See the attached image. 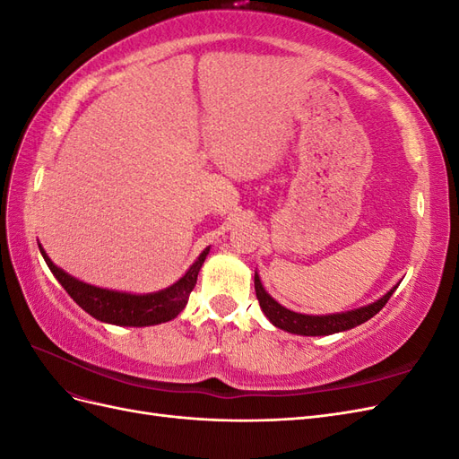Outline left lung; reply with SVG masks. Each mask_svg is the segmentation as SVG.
<instances>
[{
    "mask_svg": "<svg viewBox=\"0 0 459 459\" xmlns=\"http://www.w3.org/2000/svg\"><path fill=\"white\" fill-rule=\"evenodd\" d=\"M398 285H394L388 293H385L381 299L373 300L366 307H359L354 310H346V312H337V314H324V316H310V314H300L293 312L285 307H281L272 295H268V290L264 289L258 272H255V290H256V299L260 302V308L266 316L272 325L277 329H283L287 333H293V335H302V337H322V335H333V333H341V331H349L359 324L368 322L375 314H377L386 300L393 297Z\"/></svg>",
    "mask_w": 459,
    "mask_h": 459,
    "instance_id": "obj_1",
    "label": "left lung"
}]
</instances>
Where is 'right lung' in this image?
I'll use <instances>...</instances> for the list:
<instances>
[{
  "mask_svg": "<svg viewBox=\"0 0 459 459\" xmlns=\"http://www.w3.org/2000/svg\"><path fill=\"white\" fill-rule=\"evenodd\" d=\"M38 247L51 273L57 277V281L65 287L66 293L71 295V299L82 310H86L90 316L100 319L103 324H113L122 327H147L174 319L186 308L191 290L197 283L199 270L208 251H211V247H206L197 256V260L191 264L189 270L170 287L155 290V293L135 295L126 293V290L103 289L90 285L86 281H80L74 275L59 268L57 264H53L48 253L44 251V247L39 243Z\"/></svg>",
  "mask_w": 459,
  "mask_h": 459,
  "instance_id": "obj_1",
  "label": "right lung"
}]
</instances>
